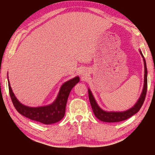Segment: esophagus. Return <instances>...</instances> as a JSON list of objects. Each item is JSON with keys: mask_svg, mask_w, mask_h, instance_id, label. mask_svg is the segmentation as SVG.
I'll return each mask as SVG.
<instances>
[{"mask_svg": "<svg viewBox=\"0 0 155 155\" xmlns=\"http://www.w3.org/2000/svg\"><path fill=\"white\" fill-rule=\"evenodd\" d=\"M84 72V73H83V75H85V74H84V72Z\"/></svg>", "mask_w": 155, "mask_h": 155, "instance_id": "esophagus-1", "label": "esophagus"}]
</instances>
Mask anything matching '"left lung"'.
<instances>
[{
    "label": "left lung",
    "mask_w": 155,
    "mask_h": 155,
    "mask_svg": "<svg viewBox=\"0 0 155 155\" xmlns=\"http://www.w3.org/2000/svg\"><path fill=\"white\" fill-rule=\"evenodd\" d=\"M140 53L143 58L144 65V86L142 93L140 94V97L137 101V103L134 106L130 108V109L125 111L122 112H109L103 110L102 108H100L98 104L95 101L94 98L92 94L91 90L88 88V98H89L90 103L91 104L92 109H93V113L98 119H99L101 121L107 122V123H117V122H120L124 120H127L129 118L134 114L137 113L140 109L141 107L143 106V104L145 99V97L147 94V68L146 61L144 59L142 52L140 51Z\"/></svg>",
    "instance_id": "left-lung-1"
}]
</instances>
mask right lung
<instances>
[{
	"label": "right lung",
	"mask_w": 155,
	"mask_h": 155,
	"mask_svg": "<svg viewBox=\"0 0 155 155\" xmlns=\"http://www.w3.org/2000/svg\"><path fill=\"white\" fill-rule=\"evenodd\" d=\"M79 81V77H76L64 83L61 86L55 101L52 104L47 106L29 107L21 104L13 93L8 79L9 94L13 105L20 114L32 120L37 121L45 124H53L60 121L64 117L68 95L72 88Z\"/></svg>",
	"instance_id": "add662e5"
}]
</instances>
